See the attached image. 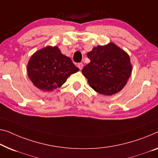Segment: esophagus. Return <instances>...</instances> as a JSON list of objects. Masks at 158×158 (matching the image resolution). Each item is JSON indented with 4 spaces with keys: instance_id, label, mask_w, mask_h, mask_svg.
<instances>
[{
    "instance_id": "esophagus-1",
    "label": "esophagus",
    "mask_w": 158,
    "mask_h": 158,
    "mask_svg": "<svg viewBox=\"0 0 158 158\" xmlns=\"http://www.w3.org/2000/svg\"><path fill=\"white\" fill-rule=\"evenodd\" d=\"M77 67H79V69L80 70H81L82 69H83V67H84V64H82V63H79L78 64H77Z\"/></svg>"
}]
</instances>
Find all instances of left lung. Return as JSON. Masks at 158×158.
<instances>
[{
    "label": "left lung",
    "instance_id": "8db88e82",
    "mask_svg": "<svg viewBox=\"0 0 158 158\" xmlns=\"http://www.w3.org/2000/svg\"><path fill=\"white\" fill-rule=\"evenodd\" d=\"M87 56L91 62L81 72L94 91L111 96L126 85L133 69L130 56L126 51L110 42L94 47Z\"/></svg>",
    "mask_w": 158,
    "mask_h": 158
}]
</instances>
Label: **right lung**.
Returning <instances> with one entry per match:
<instances>
[{
	"label": "right lung",
	"instance_id": "right-lung-1",
	"mask_svg": "<svg viewBox=\"0 0 158 158\" xmlns=\"http://www.w3.org/2000/svg\"><path fill=\"white\" fill-rule=\"evenodd\" d=\"M71 59L56 46H47L31 56L27 66V75L35 86L51 91L62 86L68 77L79 71Z\"/></svg>",
	"mask_w": 158,
	"mask_h": 158
}]
</instances>
